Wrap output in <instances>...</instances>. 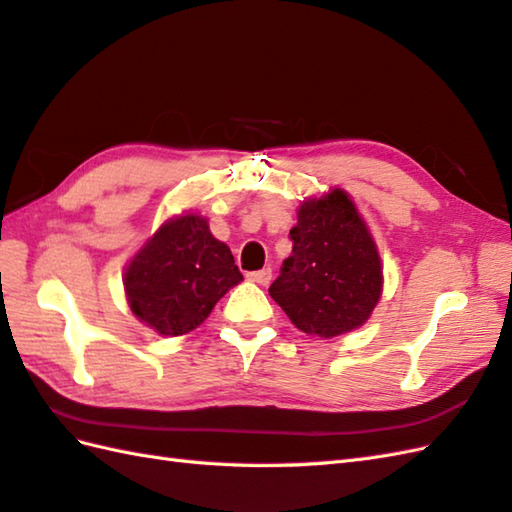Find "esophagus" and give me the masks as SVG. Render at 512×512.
Listing matches in <instances>:
<instances>
[{"mask_svg": "<svg viewBox=\"0 0 512 512\" xmlns=\"http://www.w3.org/2000/svg\"><path fill=\"white\" fill-rule=\"evenodd\" d=\"M248 279L255 281V284H259V286H268L270 281H273V270L270 268L255 270V273H248Z\"/></svg>", "mask_w": 512, "mask_h": 512, "instance_id": "1", "label": "esophagus"}]
</instances>
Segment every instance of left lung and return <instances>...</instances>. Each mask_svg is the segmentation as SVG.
Instances as JSON below:
<instances>
[{
    "mask_svg": "<svg viewBox=\"0 0 512 512\" xmlns=\"http://www.w3.org/2000/svg\"><path fill=\"white\" fill-rule=\"evenodd\" d=\"M292 255L268 288L301 332L332 339L367 321L383 290L376 244L347 193L301 204Z\"/></svg>",
    "mask_w": 512,
    "mask_h": 512,
    "instance_id": "obj_1",
    "label": "left lung"
}]
</instances>
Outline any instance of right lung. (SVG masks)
<instances>
[{"mask_svg": "<svg viewBox=\"0 0 512 512\" xmlns=\"http://www.w3.org/2000/svg\"><path fill=\"white\" fill-rule=\"evenodd\" d=\"M231 250L211 235L200 215L160 226L125 273L129 308L160 334L198 328L228 288L242 281Z\"/></svg>", "mask_w": 512, "mask_h": 512, "instance_id": "add662e5", "label": "right lung"}]
</instances>
